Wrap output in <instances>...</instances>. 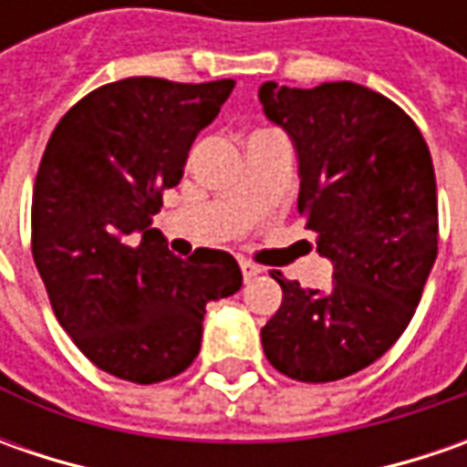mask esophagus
<instances>
[{
  "mask_svg": "<svg viewBox=\"0 0 467 467\" xmlns=\"http://www.w3.org/2000/svg\"><path fill=\"white\" fill-rule=\"evenodd\" d=\"M239 267H242V275L244 280H249V278H254V275H260L262 270L254 265V262H249V260H242L239 262Z\"/></svg>",
  "mask_w": 467,
  "mask_h": 467,
  "instance_id": "34e87169",
  "label": "esophagus"
}]
</instances>
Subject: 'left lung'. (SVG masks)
Listing matches in <instances>:
<instances>
[{"label": "left lung", "instance_id": "8db88e82", "mask_svg": "<svg viewBox=\"0 0 467 467\" xmlns=\"http://www.w3.org/2000/svg\"><path fill=\"white\" fill-rule=\"evenodd\" d=\"M265 117L291 137L298 213L332 262L327 291L280 278L265 356L298 382L350 377L392 348L437 260V179L419 127L356 82L312 90L262 82Z\"/></svg>", "mask_w": 467, "mask_h": 467}]
</instances>
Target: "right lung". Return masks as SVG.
<instances>
[{
  "instance_id": "1",
  "label": "right lung",
  "mask_w": 467,
  "mask_h": 467,
  "mask_svg": "<svg viewBox=\"0 0 467 467\" xmlns=\"http://www.w3.org/2000/svg\"><path fill=\"white\" fill-rule=\"evenodd\" d=\"M234 80L109 82L78 100L46 145L33 187V260L75 346L119 379L153 385L197 358L210 301L242 288L239 262L182 260L150 228L163 189Z\"/></svg>"
}]
</instances>
